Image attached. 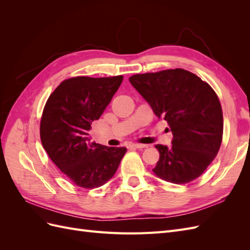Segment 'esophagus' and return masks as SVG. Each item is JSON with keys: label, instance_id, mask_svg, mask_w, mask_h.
<instances>
[{"label": "esophagus", "instance_id": "1", "mask_svg": "<svg viewBox=\"0 0 250 250\" xmlns=\"http://www.w3.org/2000/svg\"><path fill=\"white\" fill-rule=\"evenodd\" d=\"M129 147H130V148L142 149V148H146V147H147V145H144V144H130Z\"/></svg>", "mask_w": 250, "mask_h": 250}]
</instances>
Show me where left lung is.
Masks as SVG:
<instances>
[{
  "label": "left lung",
  "mask_w": 250,
  "mask_h": 250,
  "mask_svg": "<svg viewBox=\"0 0 250 250\" xmlns=\"http://www.w3.org/2000/svg\"><path fill=\"white\" fill-rule=\"evenodd\" d=\"M129 81L173 133L171 148L155 145L160 160L153 172L176 185L198 178L222 143L223 115L215 90L184 69L135 74Z\"/></svg>",
  "instance_id": "1"
}]
</instances>
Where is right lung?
<instances>
[{
    "label": "right lung",
    "mask_w": 250,
    "mask_h": 250,
    "mask_svg": "<svg viewBox=\"0 0 250 250\" xmlns=\"http://www.w3.org/2000/svg\"><path fill=\"white\" fill-rule=\"evenodd\" d=\"M123 80L122 75L63 80L44 105L41 141L49 157L74 185L103 186L118 170L127 149L90 142L88 130L106 108Z\"/></svg>",
    "instance_id": "right-lung-1"
}]
</instances>
